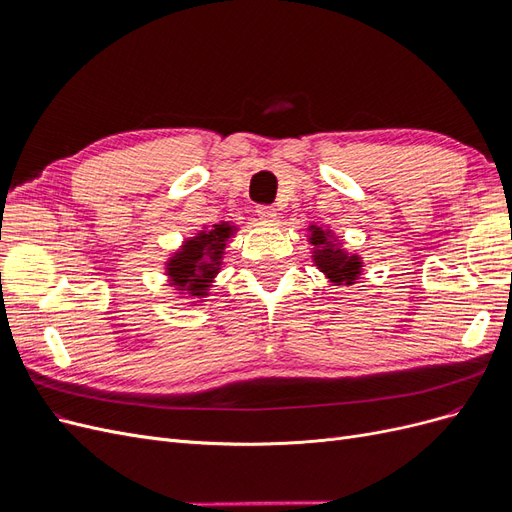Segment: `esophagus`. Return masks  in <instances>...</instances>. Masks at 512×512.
Here are the masks:
<instances>
[{
	"mask_svg": "<svg viewBox=\"0 0 512 512\" xmlns=\"http://www.w3.org/2000/svg\"><path fill=\"white\" fill-rule=\"evenodd\" d=\"M256 213H258V218H260V222H265V224H273V222L277 220V211H275L273 207H267V205H260V207L256 209Z\"/></svg>",
	"mask_w": 512,
	"mask_h": 512,
	"instance_id": "34e87169",
	"label": "esophagus"
}]
</instances>
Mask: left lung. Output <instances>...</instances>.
Returning a JSON list of instances; mask_svg holds the SVG:
<instances>
[{"label":"left lung","mask_w":512,"mask_h":512,"mask_svg":"<svg viewBox=\"0 0 512 512\" xmlns=\"http://www.w3.org/2000/svg\"><path fill=\"white\" fill-rule=\"evenodd\" d=\"M307 241L312 243L314 267L327 277L333 288L354 286L363 277V258L348 252L329 226L309 224Z\"/></svg>","instance_id":"obj_1"}]
</instances>
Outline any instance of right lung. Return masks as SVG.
<instances>
[{
	"label": "right lung",
	"mask_w": 512,
	"mask_h": 512,
	"mask_svg": "<svg viewBox=\"0 0 512 512\" xmlns=\"http://www.w3.org/2000/svg\"><path fill=\"white\" fill-rule=\"evenodd\" d=\"M239 226L230 222H215L203 226L194 237L183 239L177 250L166 258L164 275L177 297H188V303L200 305L209 297L215 277L224 267L228 241L237 235Z\"/></svg>",
	"instance_id": "add662e5"
}]
</instances>
